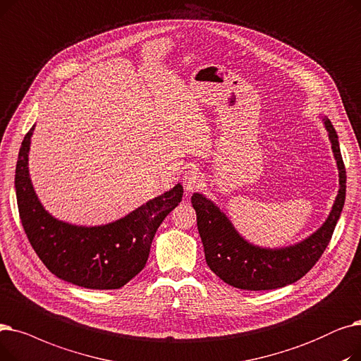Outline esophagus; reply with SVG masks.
Instances as JSON below:
<instances>
[{"instance_id": "obj_1", "label": "esophagus", "mask_w": 361, "mask_h": 361, "mask_svg": "<svg viewBox=\"0 0 361 361\" xmlns=\"http://www.w3.org/2000/svg\"><path fill=\"white\" fill-rule=\"evenodd\" d=\"M182 182H183V188L186 190V192L191 194V192L200 190V188L202 186L204 179H202L201 173H198V171L188 170L182 178Z\"/></svg>"}]
</instances>
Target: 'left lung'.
I'll use <instances>...</instances> for the list:
<instances>
[{
	"instance_id": "8db88e82",
	"label": "left lung",
	"mask_w": 361,
	"mask_h": 361,
	"mask_svg": "<svg viewBox=\"0 0 361 361\" xmlns=\"http://www.w3.org/2000/svg\"><path fill=\"white\" fill-rule=\"evenodd\" d=\"M328 132L336 160L339 190L332 210L322 226L301 241L285 247H260L239 233L219 205L200 192L191 202L197 213V226L204 247L205 262L212 271L231 286L245 290H267L290 285L301 279L328 247L339 216L344 209L347 175L342 161L338 133L326 116H319Z\"/></svg>"
}]
</instances>
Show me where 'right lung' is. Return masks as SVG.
Listing matches in <instances>:
<instances>
[{
    "mask_svg": "<svg viewBox=\"0 0 361 361\" xmlns=\"http://www.w3.org/2000/svg\"><path fill=\"white\" fill-rule=\"evenodd\" d=\"M26 133L16 164V197L23 229L47 269L61 281L88 289H118L148 260L151 243L164 217L182 201L176 183L126 216L106 225L83 226L54 217L42 205L29 173L30 140Z\"/></svg>",
    "mask_w": 361,
    "mask_h": 361,
    "instance_id": "1",
    "label": "right lung"
}]
</instances>
